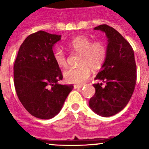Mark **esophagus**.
Here are the masks:
<instances>
[{
  "mask_svg": "<svg viewBox=\"0 0 149 149\" xmlns=\"http://www.w3.org/2000/svg\"><path fill=\"white\" fill-rule=\"evenodd\" d=\"M84 86V85H74V89H80V88H82Z\"/></svg>",
  "mask_w": 149,
  "mask_h": 149,
  "instance_id": "esophagus-1",
  "label": "esophagus"
}]
</instances>
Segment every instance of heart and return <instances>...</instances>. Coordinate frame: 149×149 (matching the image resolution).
<instances>
[{"instance_id":"b5f03b06","label":"heart","mask_w":149,"mask_h":149,"mask_svg":"<svg viewBox=\"0 0 149 149\" xmlns=\"http://www.w3.org/2000/svg\"><path fill=\"white\" fill-rule=\"evenodd\" d=\"M67 47L74 52L81 54L78 68H68L63 73L65 81L68 84H81L86 82L91 75L90 68L99 70L103 66L107 56V48L101 42H94L84 36H78L68 42ZM53 58L60 68L67 66L65 52L60 48L54 50Z\"/></svg>"}]
</instances>
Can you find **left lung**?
I'll return each instance as SVG.
<instances>
[{
	"label": "left lung",
	"instance_id": "left-lung-1",
	"mask_svg": "<svg viewBox=\"0 0 149 149\" xmlns=\"http://www.w3.org/2000/svg\"><path fill=\"white\" fill-rule=\"evenodd\" d=\"M94 30L105 33L107 47L106 60L95 78L101 83L93 84L95 93L89 105L96 114L109 117L123 110L131 99L136 85V63L132 47L117 30L107 24Z\"/></svg>",
	"mask_w": 149,
	"mask_h": 149
}]
</instances>
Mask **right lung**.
<instances>
[{
  "label": "right lung",
  "mask_w": 149,
  "mask_h": 149,
  "mask_svg": "<svg viewBox=\"0 0 149 149\" xmlns=\"http://www.w3.org/2000/svg\"><path fill=\"white\" fill-rule=\"evenodd\" d=\"M61 35L38 31L28 36L18 50L14 64V84L24 107L33 116L50 119L60 113L74 88L62 85L60 67L53 58V48Z\"/></svg>",
  "instance_id": "obj_1"
}]
</instances>
